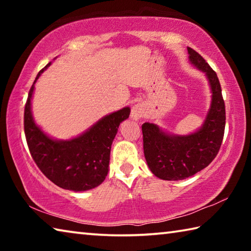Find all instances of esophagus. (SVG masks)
Instances as JSON below:
<instances>
[{
    "label": "esophagus",
    "mask_w": 251,
    "mask_h": 251,
    "mask_svg": "<svg viewBox=\"0 0 251 251\" xmlns=\"http://www.w3.org/2000/svg\"><path fill=\"white\" fill-rule=\"evenodd\" d=\"M145 115H146V109H145V106L143 104H136L133 106V108H131V113H130L131 120L139 121Z\"/></svg>",
    "instance_id": "1"
}]
</instances>
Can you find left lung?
I'll return each mask as SVG.
<instances>
[{
    "mask_svg": "<svg viewBox=\"0 0 251 251\" xmlns=\"http://www.w3.org/2000/svg\"><path fill=\"white\" fill-rule=\"evenodd\" d=\"M189 62L205 73L211 92L210 107L201 128L188 135H176L152 123L142 125L144 154L151 172L164 180H181L206 168L222 146L226 110L215 71L196 50L187 48Z\"/></svg>",
    "mask_w": 251,
    "mask_h": 251,
    "instance_id": "left-lung-1",
    "label": "left lung"
}]
</instances>
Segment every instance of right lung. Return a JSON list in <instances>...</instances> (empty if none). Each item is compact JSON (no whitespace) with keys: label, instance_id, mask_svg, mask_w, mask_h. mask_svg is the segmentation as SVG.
<instances>
[{"label":"right lung","instance_id":"add662e5","mask_svg":"<svg viewBox=\"0 0 251 251\" xmlns=\"http://www.w3.org/2000/svg\"><path fill=\"white\" fill-rule=\"evenodd\" d=\"M50 65L40 71L28 93L24 109V131L28 150L41 172L63 189L85 192L100 186L108 174L110 148L121 123L130 108H122L101 117L74 138L55 139L42 130L32 114V97L36 80Z\"/></svg>","mask_w":251,"mask_h":251}]
</instances>
